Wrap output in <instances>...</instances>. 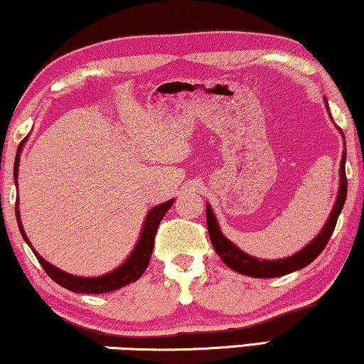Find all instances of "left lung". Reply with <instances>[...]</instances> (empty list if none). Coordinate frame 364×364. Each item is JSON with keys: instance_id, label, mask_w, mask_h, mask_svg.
Returning <instances> with one entry per match:
<instances>
[{"instance_id": "left-lung-1", "label": "left lung", "mask_w": 364, "mask_h": 364, "mask_svg": "<svg viewBox=\"0 0 364 364\" xmlns=\"http://www.w3.org/2000/svg\"><path fill=\"white\" fill-rule=\"evenodd\" d=\"M325 106L330 112V107H328V101L325 99ZM340 134L343 136V131L340 127H336ZM345 139V136H343ZM345 164H346V147L343 151L341 156V164H340V188H338L336 202L333 205V210L328 217V220L318 235L313 238V240L308 243L306 247H303L300 252H296L295 255L278 258V260H258L257 257H252L240 250L235 243H232L228 238L223 235L220 230V225H218L215 213H213L210 203H207V228L208 235H210L212 245L215 248L217 255L222 258V262L225 263L228 268L235 270L242 275L253 277V278H275V277H283L288 275V273L300 270V268H305L306 265L315 260V258L320 255V253L325 250L328 240H330L333 230L336 227V220L340 217L341 208L345 205L346 200V192H348V181H346V172H345Z\"/></svg>"}]
</instances>
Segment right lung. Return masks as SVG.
<instances>
[{"mask_svg": "<svg viewBox=\"0 0 364 364\" xmlns=\"http://www.w3.org/2000/svg\"><path fill=\"white\" fill-rule=\"evenodd\" d=\"M28 139V137H26ZM26 139L19 144L18 147V154L16 159H14V183L18 186V168H19V154L23 151L24 142ZM176 198H171V200L159 203V205L152 207L151 210L147 212L146 218H144L142 223V232L139 235V240L134 247V250L131 252V255L126 258V262L122 265H119L117 268H114L112 272L106 273V275L101 277H77V275H71V273H66L61 268L54 267L53 263H49L44 260V258L39 255V253L34 250L31 242L28 240L26 232H24L23 223H21V217H19V198H16V220H18V227L19 232L24 238V242L31 247V250L36 255L38 262L41 263V267L44 268V272L48 273L49 277L53 278L58 285H61L66 288V290H71L74 293H94V295H99V293H107V291H114L119 290V288L129 285V283L136 282L141 278V275L146 272V268L149 265V260H151L152 250H154V238H156L159 223L166 215L168 208L172 207V203Z\"/></svg>", "mask_w": 364, "mask_h": 364, "instance_id": "right-lung-1", "label": "right lung"}]
</instances>
